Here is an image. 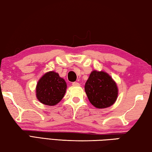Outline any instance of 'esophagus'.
Returning <instances> with one entry per match:
<instances>
[{
  "label": "esophagus",
  "mask_w": 152,
  "mask_h": 152,
  "mask_svg": "<svg viewBox=\"0 0 152 152\" xmlns=\"http://www.w3.org/2000/svg\"><path fill=\"white\" fill-rule=\"evenodd\" d=\"M72 85H73V86H79V83H78V82H73V83H72Z\"/></svg>",
  "instance_id": "esophagus-1"
}]
</instances>
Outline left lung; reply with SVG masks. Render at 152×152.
I'll return each instance as SVG.
<instances>
[{
  "mask_svg": "<svg viewBox=\"0 0 152 152\" xmlns=\"http://www.w3.org/2000/svg\"><path fill=\"white\" fill-rule=\"evenodd\" d=\"M89 102L97 108L110 107L118 97V88L113 78L104 71H93L85 85Z\"/></svg>",
  "mask_w": 152,
  "mask_h": 152,
  "instance_id": "1",
  "label": "left lung"
}]
</instances>
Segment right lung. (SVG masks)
<instances>
[{"label": "right lung", "mask_w": 152, "mask_h": 152, "mask_svg": "<svg viewBox=\"0 0 152 152\" xmlns=\"http://www.w3.org/2000/svg\"><path fill=\"white\" fill-rule=\"evenodd\" d=\"M66 83L59 75L49 71L39 79L36 86V97L41 103L47 106H54L64 96Z\"/></svg>", "instance_id": "obj_1"}]
</instances>
